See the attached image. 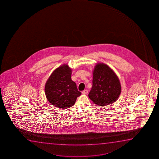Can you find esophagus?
Listing matches in <instances>:
<instances>
[{"label": "esophagus", "instance_id": "obj_1", "mask_svg": "<svg viewBox=\"0 0 159 159\" xmlns=\"http://www.w3.org/2000/svg\"><path fill=\"white\" fill-rule=\"evenodd\" d=\"M82 94H87L88 93V91H87V89H86V90H84V91H82Z\"/></svg>", "mask_w": 159, "mask_h": 159}]
</instances>
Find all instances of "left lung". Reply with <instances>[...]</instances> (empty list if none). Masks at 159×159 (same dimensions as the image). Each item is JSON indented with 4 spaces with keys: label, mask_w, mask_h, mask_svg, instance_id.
<instances>
[{
    "label": "left lung",
    "mask_w": 159,
    "mask_h": 159,
    "mask_svg": "<svg viewBox=\"0 0 159 159\" xmlns=\"http://www.w3.org/2000/svg\"><path fill=\"white\" fill-rule=\"evenodd\" d=\"M92 87L89 94L94 104L105 107L117 100L121 93L120 79L115 72L104 63H97L93 70Z\"/></svg>",
    "instance_id": "left-lung-1"
}]
</instances>
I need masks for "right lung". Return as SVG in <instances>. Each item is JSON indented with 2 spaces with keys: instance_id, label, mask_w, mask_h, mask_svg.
<instances>
[{
  "instance_id": "right-lung-1",
  "label": "right lung",
  "mask_w": 159,
  "mask_h": 159,
  "mask_svg": "<svg viewBox=\"0 0 159 159\" xmlns=\"http://www.w3.org/2000/svg\"><path fill=\"white\" fill-rule=\"evenodd\" d=\"M72 70L67 64L59 66L52 72L44 86L46 98L54 107L68 109L74 105L81 95L76 85L71 79Z\"/></svg>"
}]
</instances>
